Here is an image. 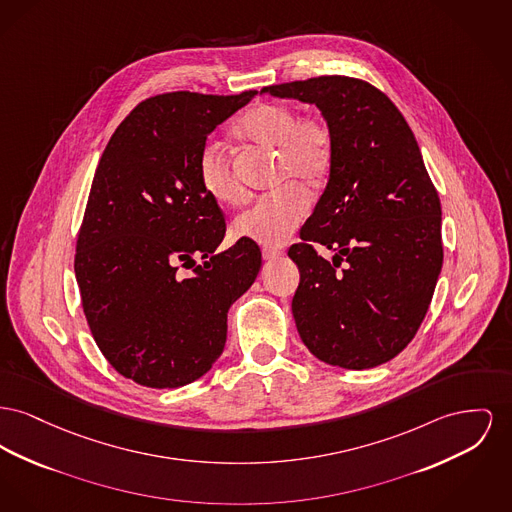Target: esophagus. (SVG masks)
<instances>
[{
	"mask_svg": "<svg viewBox=\"0 0 512 512\" xmlns=\"http://www.w3.org/2000/svg\"><path fill=\"white\" fill-rule=\"evenodd\" d=\"M280 255H282V251H280V249H274V247H263V259H265V261H272V259L280 257Z\"/></svg>",
	"mask_w": 512,
	"mask_h": 512,
	"instance_id": "34e87169",
	"label": "esophagus"
}]
</instances>
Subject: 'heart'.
<instances>
[{
	"instance_id": "1",
	"label": "heart",
	"mask_w": 512,
	"mask_h": 512,
	"mask_svg": "<svg viewBox=\"0 0 512 512\" xmlns=\"http://www.w3.org/2000/svg\"><path fill=\"white\" fill-rule=\"evenodd\" d=\"M247 143L278 152V181H298L315 189L327 180L332 166L334 141L331 125L319 116H300L298 108L267 102L251 108L236 127ZM197 180L212 201L232 205L241 199V187L220 143L207 141L197 158ZM298 183H286L278 191L259 197L232 224V234L280 247L292 240L309 212V199Z\"/></svg>"
}]
</instances>
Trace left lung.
<instances>
[{"label":"left lung","mask_w":512,"mask_h":512,"mask_svg":"<svg viewBox=\"0 0 512 512\" xmlns=\"http://www.w3.org/2000/svg\"><path fill=\"white\" fill-rule=\"evenodd\" d=\"M315 104L331 125V176L300 238L292 313L303 344L325 363L369 369L416 336L443 267L441 201L418 141L385 92L321 75L265 87ZM335 251L332 262L314 249Z\"/></svg>","instance_id":"obj_1"}]
</instances>
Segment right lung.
<instances>
[{"label":"right lung","mask_w":512,"mask_h":512,"mask_svg":"<svg viewBox=\"0 0 512 512\" xmlns=\"http://www.w3.org/2000/svg\"><path fill=\"white\" fill-rule=\"evenodd\" d=\"M255 94H156L102 152L75 276L96 346L137 385L178 389L203 377L224 350L230 305L259 274L255 241L214 253L226 220L197 180L209 133Z\"/></svg>","instance_id":"add662e5"}]
</instances>
